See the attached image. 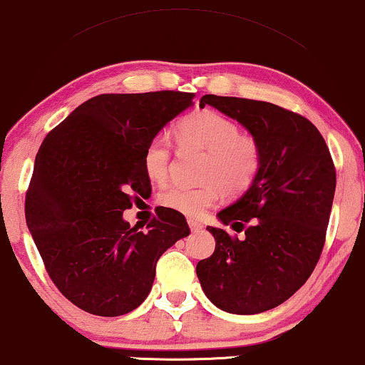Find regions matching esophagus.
<instances>
[{"instance_id":"1","label":"esophagus","mask_w":365,"mask_h":365,"mask_svg":"<svg viewBox=\"0 0 365 365\" xmlns=\"http://www.w3.org/2000/svg\"><path fill=\"white\" fill-rule=\"evenodd\" d=\"M188 225H190V229L193 230V232H197V230H200L202 227H204V225H202L200 222H197V220H193V219L188 220Z\"/></svg>"}]
</instances>
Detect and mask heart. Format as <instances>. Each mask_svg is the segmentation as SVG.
Returning <instances> with one entry per match:
<instances>
[{
	"mask_svg": "<svg viewBox=\"0 0 365 365\" xmlns=\"http://www.w3.org/2000/svg\"><path fill=\"white\" fill-rule=\"evenodd\" d=\"M178 141L207 150L202 177L209 182L198 187L172 185L160 195V204L198 219L219 200L224 190L230 195L246 192L261 170V145L255 136L239 131L237 123L214 109L190 113L177 124ZM170 140L160 133L146 145L143 168L155 183H165L170 170Z\"/></svg>",
	"mask_w": 365,
	"mask_h": 365,
	"instance_id": "1",
	"label": "heart"
}]
</instances>
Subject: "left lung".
Masks as SVG:
<instances>
[{
    "label": "left lung",
    "mask_w": 365,
    "mask_h": 365,
    "mask_svg": "<svg viewBox=\"0 0 365 365\" xmlns=\"http://www.w3.org/2000/svg\"><path fill=\"white\" fill-rule=\"evenodd\" d=\"M261 145V170L239 200L217 217L244 237L207 227L214 255L198 261L205 297L220 310L255 315L276 308L307 283L325 244L335 167L320 131L293 110L242 98L207 94Z\"/></svg>",
    "instance_id": "obj_1"
}]
</instances>
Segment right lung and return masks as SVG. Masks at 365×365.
<instances>
[{"instance_id":"1","label":"right lung","mask_w":365,"mask_h":365,"mask_svg":"<svg viewBox=\"0 0 365 365\" xmlns=\"http://www.w3.org/2000/svg\"><path fill=\"white\" fill-rule=\"evenodd\" d=\"M193 94L158 91L96 96L41 143L25 198V217L45 269L81 310L119 317L145 302L156 262L190 234L183 214L158 207L148 230L123 212L148 198L146 145L190 108Z\"/></svg>"}]
</instances>
